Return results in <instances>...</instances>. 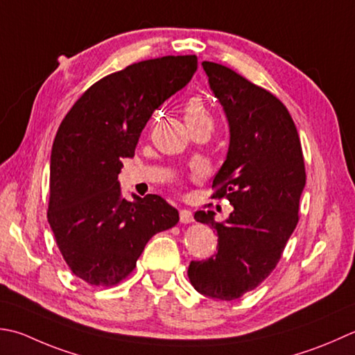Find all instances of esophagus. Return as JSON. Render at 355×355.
<instances>
[{
    "label": "esophagus",
    "mask_w": 355,
    "mask_h": 355,
    "mask_svg": "<svg viewBox=\"0 0 355 355\" xmlns=\"http://www.w3.org/2000/svg\"><path fill=\"white\" fill-rule=\"evenodd\" d=\"M193 221V215L189 209H182L180 211V223L183 225H189Z\"/></svg>",
    "instance_id": "1"
}]
</instances>
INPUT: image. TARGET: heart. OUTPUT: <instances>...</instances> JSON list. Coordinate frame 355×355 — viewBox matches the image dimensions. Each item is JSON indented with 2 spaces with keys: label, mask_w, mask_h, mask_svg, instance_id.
Wrapping results in <instances>:
<instances>
[{
  "label": "heart",
  "mask_w": 355,
  "mask_h": 355,
  "mask_svg": "<svg viewBox=\"0 0 355 355\" xmlns=\"http://www.w3.org/2000/svg\"><path fill=\"white\" fill-rule=\"evenodd\" d=\"M183 114H184V121L187 128L196 126V124L207 123L211 124V114L207 110L205 101L200 98V96H192V98L187 100L183 106Z\"/></svg>",
  "instance_id": "obj_1"
}]
</instances>
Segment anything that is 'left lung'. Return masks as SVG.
I'll return each mask as SVG.
<instances>
[{
    "mask_svg": "<svg viewBox=\"0 0 355 355\" xmlns=\"http://www.w3.org/2000/svg\"><path fill=\"white\" fill-rule=\"evenodd\" d=\"M229 123V149L214 178L215 198L234 211L215 221L214 211L193 218L218 235L217 254L191 261L192 286L217 300H235L272 272L298 223L306 183L300 138L293 116L269 90L217 62H201Z\"/></svg>",
    "mask_w": 355,
    "mask_h": 355,
    "instance_id": "left-lung-1",
    "label": "left lung"
}]
</instances>
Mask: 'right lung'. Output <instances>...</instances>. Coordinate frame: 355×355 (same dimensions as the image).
<instances>
[{"instance_id": "right-lung-1", "label": "right lung", "mask_w": 355, "mask_h": 355, "mask_svg": "<svg viewBox=\"0 0 355 355\" xmlns=\"http://www.w3.org/2000/svg\"><path fill=\"white\" fill-rule=\"evenodd\" d=\"M196 71V55L135 62L90 86L60 124L47 220L69 269L92 286L126 279L146 243L178 223L159 196L124 198L118 173L154 110Z\"/></svg>"}]
</instances>
